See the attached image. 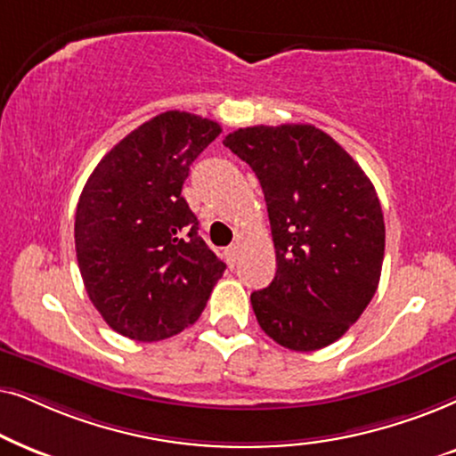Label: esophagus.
I'll list each match as a JSON object with an SVG mask.
<instances>
[{"label":"esophagus","instance_id":"obj_1","mask_svg":"<svg viewBox=\"0 0 456 456\" xmlns=\"http://www.w3.org/2000/svg\"><path fill=\"white\" fill-rule=\"evenodd\" d=\"M224 258H227L229 266H235V263H238V258H240V244H238V241L229 246L227 250H224Z\"/></svg>","mask_w":456,"mask_h":456}]
</instances>
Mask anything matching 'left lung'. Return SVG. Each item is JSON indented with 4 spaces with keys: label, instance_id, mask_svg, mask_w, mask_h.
Segmentation results:
<instances>
[{
    "label": "left lung",
    "instance_id": "1",
    "mask_svg": "<svg viewBox=\"0 0 456 456\" xmlns=\"http://www.w3.org/2000/svg\"><path fill=\"white\" fill-rule=\"evenodd\" d=\"M223 143L256 173L269 210L277 273L250 296L258 325L283 348H325L378 289L386 224L375 187L313 125L246 126Z\"/></svg>",
    "mask_w": 456,
    "mask_h": 456
}]
</instances>
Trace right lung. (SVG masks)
I'll return each mask as SVG.
<instances>
[{"label": "right lung", "instance_id": "1", "mask_svg": "<svg viewBox=\"0 0 456 456\" xmlns=\"http://www.w3.org/2000/svg\"><path fill=\"white\" fill-rule=\"evenodd\" d=\"M221 125L168 110L102 158L83 187L75 248L89 300L120 336L158 342L202 314L224 265L181 196Z\"/></svg>", "mask_w": 456, "mask_h": 456}]
</instances>
